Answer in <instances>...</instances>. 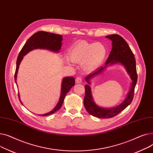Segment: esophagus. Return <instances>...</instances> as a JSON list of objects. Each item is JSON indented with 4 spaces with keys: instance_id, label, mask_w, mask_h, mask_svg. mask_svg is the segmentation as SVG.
Segmentation results:
<instances>
[{
    "instance_id": "esophagus-1",
    "label": "esophagus",
    "mask_w": 153,
    "mask_h": 153,
    "mask_svg": "<svg viewBox=\"0 0 153 153\" xmlns=\"http://www.w3.org/2000/svg\"><path fill=\"white\" fill-rule=\"evenodd\" d=\"M76 83H82V78L81 77H77L75 79Z\"/></svg>"
}]
</instances>
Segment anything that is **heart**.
Wrapping results in <instances>:
<instances>
[{
	"mask_svg": "<svg viewBox=\"0 0 153 153\" xmlns=\"http://www.w3.org/2000/svg\"><path fill=\"white\" fill-rule=\"evenodd\" d=\"M107 55V49L101 43H89L79 41L74 44L68 51L69 59L76 64L83 63V67L87 71H93L100 67Z\"/></svg>",
	"mask_w": 153,
	"mask_h": 153,
	"instance_id": "b5f03b06",
	"label": "heart"
}]
</instances>
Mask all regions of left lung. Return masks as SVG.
<instances>
[{
  "instance_id": "1",
  "label": "left lung",
  "mask_w": 153,
  "mask_h": 153,
  "mask_svg": "<svg viewBox=\"0 0 153 153\" xmlns=\"http://www.w3.org/2000/svg\"><path fill=\"white\" fill-rule=\"evenodd\" d=\"M112 41V51L104 67H101L86 76L85 80L88 83L85 86V96L84 97V105L87 112L91 115L100 119H109L115 116L122 111L131 102L134 90L137 82V73L136 61L133 53L130 49L127 42L119 34H111L105 36ZM120 63L124 66L129 75L132 82L128 94L124 101L119 106L112 108H104L97 106L94 101L91 87V79L100 74L108 66Z\"/></svg>"
}]
</instances>
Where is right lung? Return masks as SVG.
Returning <instances> with one entry per match:
<instances>
[{
  "label": "right lung",
  "instance_id": "1",
  "mask_svg": "<svg viewBox=\"0 0 153 153\" xmlns=\"http://www.w3.org/2000/svg\"><path fill=\"white\" fill-rule=\"evenodd\" d=\"M62 36L46 31H38L32 35L25 44L17 58L16 70L15 74V81L16 84L18 71H19V65L23 58V56L27 54V53L31 51L37 49H47L53 52H59V51L60 50L62 46ZM74 85L75 78L74 77L67 76L63 78L61 85L60 96L57 104L54 107V109L52 110L51 112L47 114L39 115L46 116L52 114L56 111H57L62 107V105L63 104V102H64V98L67 93L70 91V89L71 88V87ZM19 96L20 99V101L23 104L20 100L19 93Z\"/></svg>",
  "mask_w": 153,
  "mask_h": 153
}]
</instances>
